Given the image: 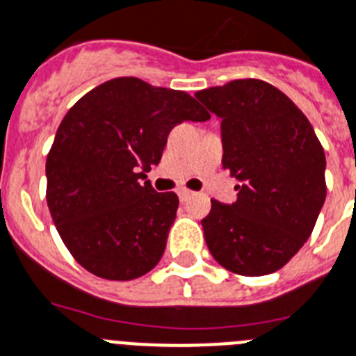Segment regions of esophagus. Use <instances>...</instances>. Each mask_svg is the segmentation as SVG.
I'll return each instance as SVG.
<instances>
[{
  "instance_id": "esophagus-1",
  "label": "esophagus",
  "mask_w": 356,
  "mask_h": 356,
  "mask_svg": "<svg viewBox=\"0 0 356 356\" xmlns=\"http://www.w3.org/2000/svg\"><path fill=\"white\" fill-rule=\"evenodd\" d=\"M177 193H179V197H181V201H186V199H190L193 195V192H190V190H186V188H181Z\"/></svg>"
}]
</instances>
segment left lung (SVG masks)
I'll return each mask as SVG.
<instances>
[{"label": "left lung", "mask_w": 356, "mask_h": 356, "mask_svg": "<svg viewBox=\"0 0 356 356\" xmlns=\"http://www.w3.org/2000/svg\"><path fill=\"white\" fill-rule=\"evenodd\" d=\"M221 118L223 168L238 201L212 199L201 221L207 247L227 270L265 276L313 232L325 201V153L307 117L270 83L234 80L195 93Z\"/></svg>", "instance_id": "8db88e82"}]
</instances>
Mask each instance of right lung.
Listing matches in <instances>:
<instances>
[{"label": "right lung", "instance_id": "add662e5", "mask_svg": "<svg viewBox=\"0 0 356 356\" xmlns=\"http://www.w3.org/2000/svg\"><path fill=\"white\" fill-rule=\"evenodd\" d=\"M210 113L184 91L115 78L83 95L63 117L47 155V204L60 238L98 278L128 282L163 258L179 197L155 192L173 126Z\"/></svg>", "mask_w": 356, "mask_h": 356}]
</instances>
